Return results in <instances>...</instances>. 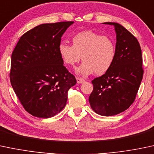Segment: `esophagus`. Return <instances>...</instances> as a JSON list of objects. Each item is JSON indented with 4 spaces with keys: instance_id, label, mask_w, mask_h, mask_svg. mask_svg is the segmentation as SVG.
Listing matches in <instances>:
<instances>
[{
    "instance_id": "esophagus-1",
    "label": "esophagus",
    "mask_w": 154,
    "mask_h": 154,
    "mask_svg": "<svg viewBox=\"0 0 154 154\" xmlns=\"http://www.w3.org/2000/svg\"><path fill=\"white\" fill-rule=\"evenodd\" d=\"M76 80H77L78 84H83L84 82H85V80H84V79H83L82 78H79V77L76 78Z\"/></svg>"
}]
</instances>
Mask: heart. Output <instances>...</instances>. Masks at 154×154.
<instances>
[{"label":"heart","mask_w":154,"mask_h":154,"mask_svg":"<svg viewBox=\"0 0 154 154\" xmlns=\"http://www.w3.org/2000/svg\"><path fill=\"white\" fill-rule=\"evenodd\" d=\"M72 46L61 43L58 51L63 63L73 68L81 60L83 63L76 73L86 76L94 72L102 75L108 72L114 63L116 48L114 41L90 30L81 31L72 38Z\"/></svg>","instance_id":"heart-1"}]
</instances>
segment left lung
<instances>
[{
    "label": "left lung",
    "mask_w": 154,
    "mask_h": 154,
    "mask_svg": "<svg viewBox=\"0 0 154 154\" xmlns=\"http://www.w3.org/2000/svg\"><path fill=\"white\" fill-rule=\"evenodd\" d=\"M103 24L114 27L116 54L109 70L91 82L94 88L89 101L97 114L110 116L126 110L134 101L143 75L142 51L137 38L122 25Z\"/></svg>",
    "instance_id": "obj_1"
}]
</instances>
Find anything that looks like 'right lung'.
Segmentation results:
<instances>
[{"label":"right lung","mask_w":154,"mask_h":154,"mask_svg":"<svg viewBox=\"0 0 154 154\" xmlns=\"http://www.w3.org/2000/svg\"><path fill=\"white\" fill-rule=\"evenodd\" d=\"M73 22L36 26L20 38L11 54L10 81L24 108L33 116L50 118L66 105L76 84L58 51L61 37Z\"/></svg>","instance_id":"add662e5"}]
</instances>
